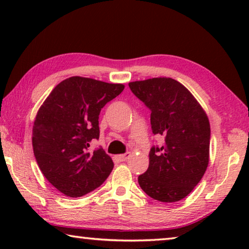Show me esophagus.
I'll return each mask as SVG.
<instances>
[{"label": "esophagus", "mask_w": 249, "mask_h": 249, "mask_svg": "<svg viewBox=\"0 0 249 249\" xmlns=\"http://www.w3.org/2000/svg\"><path fill=\"white\" fill-rule=\"evenodd\" d=\"M130 153H125V154H122L119 156V160L120 161H125V160H127L129 158Z\"/></svg>", "instance_id": "34e87169"}]
</instances>
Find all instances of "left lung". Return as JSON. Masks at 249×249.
Masks as SVG:
<instances>
[{"instance_id": "left-lung-1", "label": "left lung", "mask_w": 249, "mask_h": 249, "mask_svg": "<svg viewBox=\"0 0 249 249\" xmlns=\"http://www.w3.org/2000/svg\"><path fill=\"white\" fill-rule=\"evenodd\" d=\"M129 89L150 109L154 135L165 138L153 146L149 166L138 177L147 196L171 203L184 199L200 182L209 165L210 122L187 88L171 78L128 83Z\"/></svg>"}]
</instances>
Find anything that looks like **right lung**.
I'll return each mask as SVG.
<instances>
[{
    "instance_id": "right-lung-1",
    "label": "right lung",
    "mask_w": 249,
    "mask_h": 249,
    "mask_svg": "<svg viewBox=\"0 0 249 249\" xmlns=\"http://www.w3.org/2000/svg\"><path fill=\"white\" fill-rule=\"evenodd\" d=\"M124 90L121 83L83 77L64 80L45 100L33 126V149L45 178L57 190L79 197L99 188L114 167L99 140L101 108Z\"/></svg>"
}]
</instances>
